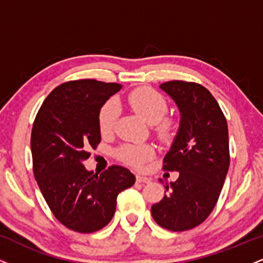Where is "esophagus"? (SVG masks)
Instances as JSON below:
<instances>
[{"label":"esophagus","mask_w":263,"mask_h":263,"mask_svg":"<svg viewBox=\"0 0 263 263\" xmlns=\"http://www.w3.org/2000/svg\"><path fill=\"white\" fill-rule=\"evenodd\" d=\"M136 180H137V183H151V178L148 177H143V176H140V174H137L136 176Z\"/></svg>","instance_id":"1"}]
</instances>
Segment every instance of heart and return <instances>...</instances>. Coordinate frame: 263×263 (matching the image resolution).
Instances as JSON below:
<instances>
[{
	"label": "heart",
	"instance_id": "1",
	"mask_svg": "<svg viewBox=\"0 0 263 263\" xmlns=\"http://www.w3.org/2000/svg\"><path fill=\"white\" fill-rule=\"evenodd\" d=\"M127 102L129 107L149 125H155L157 134L163 138H168L173 131V125L165 120L168 104L159 92L149 87H138L128 93ZM120 116V105L111 99L102 105L98 115L99 128L102 135L112 132ZM155 151L148 144H125L119 151V157L123 162L135 167H141L143 163L153 158Z\"/></svg>",
	"mask_w": 263,
	"mask_h": 263
}]
</instances>
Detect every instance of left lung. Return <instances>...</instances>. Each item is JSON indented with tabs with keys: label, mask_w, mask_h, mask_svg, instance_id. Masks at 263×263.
<instances>
[{
	"label": "left lung",
	"mask_w": 263,
	"mask_h": 263,
	"mask_svg": "<svg viewBox=\"0 0 263 263\" xmlns=\"http://www.w3.org/2000/svg\"><path fill=\"white\" fill-rule=\"evenodd\" d=\"M159 87L179 110V127L163 165L179 177L165 183L164 197L151 213L161 228L180 232L200 225L218 201L230 164L228 123L204 86L174 80Z\"/></svg>",
	"instance_id": "left-lung-1"
}]
</instances>
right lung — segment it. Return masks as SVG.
<instances>
[{
  "label": "right lung",
  "instance_id": "obj_1",
  "mask_svg": "<svg viewBox=\"0 0 263 263\" xmlns=\"http://www.w3.org/2000/svg\"><path fill=\"white\" fill-rule=\"evenodd\" d=\"M121 87L92 79L68 81L47 96L33 123V172L39 189L54 216L81 234L105 228L117 195L136 180L121 165L98 176L83 163L101 141L99 111Z\"/></svg>",
  "mask_w": 263,
  "mask_h": 263
}]
</instances>
